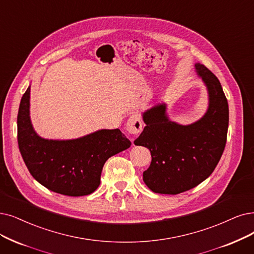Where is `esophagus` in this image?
I'll list each match as a JSON object with an SVG mask.
<instances>
[{
  "mask_svg": "<svg viewBox=\"0 0 254 254\" xmlns=\"http://www.w3.org/2000/svg\"><path fill=\"white\" fill-rule=\"evenodd\" d=\"M141 129H143V123H141V120L139 116L132 115L127 121L126 124V130L129 134L137 135L141 132Z\"/></svg>",
  "mask_w": 254,
  "mask_h": 254,
  "instance_id": "esophagus-1",
  "label": "esophagus"
}]
</instances>
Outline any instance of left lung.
Instances as JSON below:
<instances>
[{"label": "left lung", "instance_id": "1", "mask_svg": "<svg viewBox=\"0 0 254 254\" xmlns=\"http://www.w3.org/2000/svg\"><path fill=\"white\" fill-rule=\"evenodd\" d=\"M195 72L208 98L207 109L199 120L188 125L170 120L165 102L141 114L146 127L134 145L151 152V165L143 179L157 194L176 195L200 185L214 172L225 148L227 99L220 81L206 66L195 64Z\"/></svg>", "mask_w": 254, "mask_h": 254}]
</instances>
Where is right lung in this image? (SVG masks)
I'll use <instances>...</instances> for the list:
<instances>
[{"label":"right lung","instance_id":"1","mask_svg":"<svg viewBox=\"0 0 254 254\" xmlns=\"http://www.w3.org/2000/svg\"><path fill=\"white\" fill-rule=\"evenodd\" d=\"M30 87L17 114V141L33 178L50 190L79 197L100 186L106 160L128 149L131 141L120 129H100L72 139H49L37 134L30 118Z\"/></svg>","mask_w":254,"mask_h":254}]
</instances>
